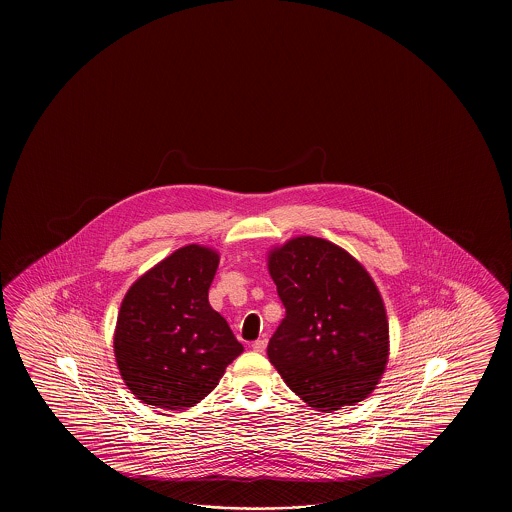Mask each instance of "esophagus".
I'll return each instance as SVG.
<instances>
[{"instance_id":"obj_1","label":"esophagus","mask_w":512,"mask_h":512,"mask_svg":"<svg viewBox=\"0 0 512 512\" xmlns=\"http://www.w3.org/2000/svg\"><path fill=\"white\" fill-rule=\"evenodd\" d=\"M265 348H267V338H258V340H254L252 342V349L256 351V353H263L265 351Z\"/></svg>"}]
</instances>
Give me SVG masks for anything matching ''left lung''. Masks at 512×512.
<instances>
[{"mask_svg": "<svg viewBox=\"0 0 512 512\" xmlns=\"http://www.w3.org/2000/svg\"><path fill=\"white\" fill-rule=\"evenodd\" d=\"M285 307L267 355L285 384L320 412L364 401L390 355L388 318L368 271L331 241L298 236L269 252Z\"/></svg>", "mask_w": 512, "mask_h": 512, "instance_id": "left-lung-1", "label": "left lung"}]
</instances>
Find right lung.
Returning <instances> with one entry per match:
<instances>
[{
    "label": "right lung",
    "instance_id": "1",
    "mask_svg": "<svg viewBox=\"0 0 512 512\" xmlns=\"http://www.w3.org/2000/svg\"><path fill=\"white\" fill-rule=\"evenodd\" d=\"M219 254L186 245L133 283L120 304L115 360L144 404L186 410L203 401L243 346L208 304Z\"/></svg>",
    "mask_w": 512,
    "mask_h": 512
}]
</instances>
